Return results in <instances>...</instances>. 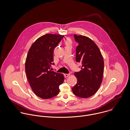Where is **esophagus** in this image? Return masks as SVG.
<instances>
[{"mask_svg":"<svg viewBox=\"0 0 130 130\" xmlns=\"http://www.w3.org/2000/svg\"><path fill=\"white\" fill-rule=\"evenodd\" d=\"M70 75V74H64V77H68Z\"/></svg>","mask_w":130,"mask_h":130,"instance_id":"34e87169","label":"esophagus"}]
</instances>
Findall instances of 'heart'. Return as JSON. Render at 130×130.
Segmentation results:
<instances>
[{
    "label": "heart",
    "instance_id": "obj_1",
    "mask_svg": "<svg viewBox=\"0 0 130 130\" xmlns=\"http://www.w3.org/2000/svg\"><path fill=\"white\" fill-rule=\"evenodd\" d=\"M66 43L67 44H70V40L69 39H67L66 41Z\"/></svg>",
    "mask_w": 130,
    "mask_h": 130
}]
</instances>
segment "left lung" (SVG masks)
<instances>
[{"instance_id":"1","label":"left lung","mask_w":130,"mask_h":130,"mask_svg":"<svg viewBox=\"0 0 130 130\" xmlns=\"http://www.w3.org/2000/svg\"><path fill=\"white\" fill-rule=\"evenodd\" d=\"M78 45L76 47L75 60L82 64L80 72H75L77 83L72 88L78 97L87 98L99 90L103 80L104 62L101 53L93 40L83 36L74 35Z\"/></svg>"}]
</instances>
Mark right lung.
Here are the masks:
<instances>
[{
	"mask_svg": "<svg viewBox=\"0 0 130 130\" xmlns=\"http://www.w3.org/2000/svg\"><path fill=\"white\" fill-rule=\"evenodd\" d=\"M64 36L46 34L39 37L31 46L25 61V73L35 93L43 99L53 98L59 92L63 75L51 71L54 65V51Z\"/></svg>",
	"mask_w": 130,
	"mask_h": 130,
	"instance_id": "right-lung-1",
	"label": "right lung"
}]
</instances>
